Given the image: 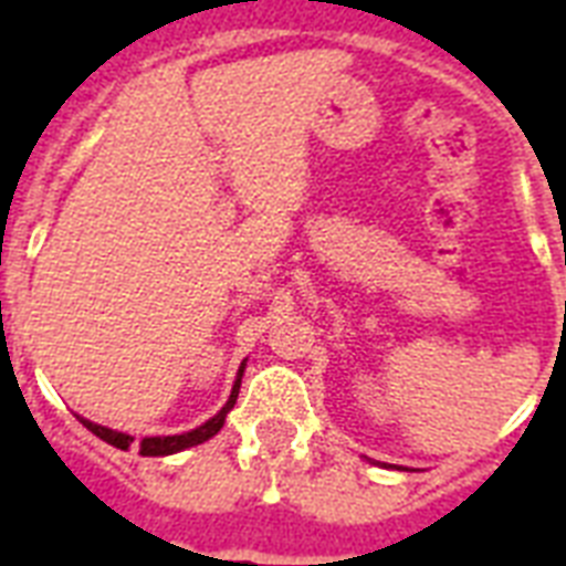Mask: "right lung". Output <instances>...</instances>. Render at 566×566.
Segmentation results:
<instances>
[{
    "mask_svg": "<svg viewBox=\"0 0 566 566\" xmlns=\"http://www.w3.org/2000/svg\"><path fill=\"white\" fill-rule=\"evenodd\" d=\"M243 370H247V361L240 364L238 370V378H234V385H231V394L229 399H226V405H222L220 411L213 413L211 420H205L202 426H196V429L190 431H181V434H158V438H144L137 447H140V455L146 458H161V455H176V452H181V449H190V447H199V443H205V440H211L217 431L222 429V422H226V413L234 408V402H238V394H240V378H243ZM82 420L84 429H91L93 434L99 440H105V443H111V447L117 449H128L132 443H135V438L132 434H126V431H117V429H108V426H99V422H91L84 420V417H78Z\"/></svg>",
    "mask_w": 566,
    "mask_h": 566,
    "instance_id": "add662e5",
    "label": "right lung"
}]
</instances>
